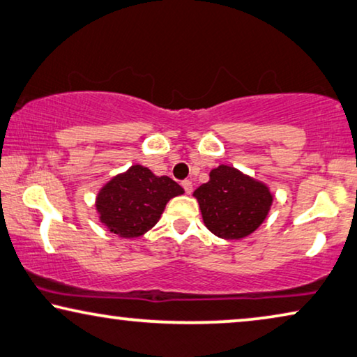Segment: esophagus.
Segmentation results:
<instances>
[{
  "instance_id": "1",
  "label": "esophagus",
  "mask_w": 357,
  "mask_h": 357,
  "mask_svg": "<svg viewBox=\"0 0 357 357\" xmlns=\"http://www.w3.org/2000/svg\"><path fill=\"white\" fill-rule=\"evenodd\" d=\"M182 187H183V190H185V191H187L188 195L191 193V191H193V183H191L190 180H183V182H182Z\"/></svg>"
}]
</instances>
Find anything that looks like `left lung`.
<instances>
[{"instance_id":"8db88e82","label":"left lung","mask_w":357,"mask_h":357,"mask_svg":"<svg viewBox=\"0 0 357 357\" xmlns=\"http://www.w3.org/2000/svg\"><path fill=\"white\" fill-rule=\"evenodd\" d=\"M204 225L224 240L251 235L271 211L273 196L266 183L222 166L211 170L209 182L195 190Z\"/></svg>"}]
</instances>
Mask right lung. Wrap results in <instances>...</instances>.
<instances>
[{
    "label": "right lung",
    "mask_w": 357,
    "mask_h": 357,
    "mask_svg": "<svg viewBox=\"0 0 357 357\" xmlns=\"http://www.w3.org/2000/svg\"><path fill=\"white\" fill-rule=\"evenodd\" d=\"M183 193L172 178L158 177L148 167L135 164L112 177L96 196L101 224L122 238H137L151 230L169 199Z\"/></svg>",
    "instance_id": "obj_1"
}]
</instances>
